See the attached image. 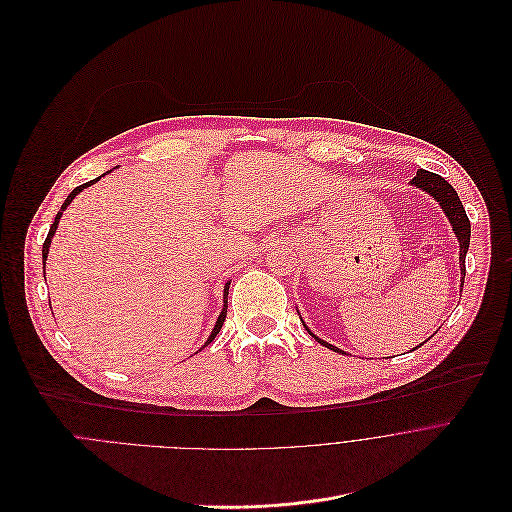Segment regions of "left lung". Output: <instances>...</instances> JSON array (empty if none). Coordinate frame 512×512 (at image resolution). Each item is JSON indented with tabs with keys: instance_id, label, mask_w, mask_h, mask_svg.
Segmentation results:
<instances>
[{
	"instance_id": "8db88e82",
	"label": "left lung",
	"mask_w": 512,
	"mask_h": 512,
	"mask_svg": "<svg viewBox=\"0 0 512 512\" xmlns=\"http://www.w3.org/2000/svg\"><path fill=\"white\" fill-rule=\"evenodd\" d=\"M410 185L416 187V189L426 191L434 201H438V206L442 208L444 216L448 218V222H450V226H452V232H454L456 238H458V248H460V258H458V260H460V294H462L464 276H466V252H468V246H470V222H468V216H466V210H464V206H462V201H460L458 193L454 191V187H452L444 177H440V175H436V173H432V171H426V169H418V173H416V177L410 181ZM300 321H302V319H300ZM302 325H304V321H302ZM304 329L309 331V335L315 337L323 347H327V349H331V351H335V353L347 355V353L341 351L339 347H335V345H331V343L319 339L306 325H304Z\"/></svg>"
}]
</instances>
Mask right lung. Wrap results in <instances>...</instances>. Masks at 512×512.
<instances>
[{
  "label": "right lung",
  "instance_id": "right-lung-1",
  "mask_svg": "<svg viewBox=\"0 0 512 512\" xmlns=\"http://www.w3.org/2000/svg\"><path fill=\"white\" fill-rule=\"evenodd\" d=\"M107 173H102L100 177H105ZM100 177H96V179H92V181H88V183H84V185H78L76 189H72V193L64 199V203H62V208H60V212L56 214V218H54V224L50 226V232H48V238H46V242H44V246H42V262H44V278H46V258H48V252H50V244H52V238H54V234H56V228H58V224H60V218H62V214L66 212V208L70 206L72 203V199L82 191V189H86V187H90V185H94ZM228 290H230V280L226 282V286H224V306H222V313H220V317H218V321H216V325H214V331H212V335L208 337V341L203 343V347H208L214 339H216V335L220 333V329H222V325H224V321H226V315H228ZM201 347V349H203Z\"/></svg>",
  "mask_w": 512,
  "mask_h": 512
}]
</instances>
